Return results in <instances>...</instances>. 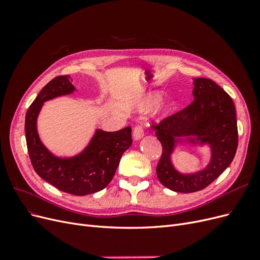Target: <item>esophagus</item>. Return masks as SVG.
I'll list each match as a JSON object with an SVG mask.
<instances>
[{
	"label": "esophagus",
	"instance_id": "1",
	"mask_svg": "<svg viewBox=\"0 0 260 260\" xmlns=\"http://www.w3.org/2000/svg\"><path fill=\"white\" fill-rule=\"evenodd\" d=\"M143 136H144V131H143L142 125H140V124L136 125L135 129H133V132H132L133 139H135V140H140V139L143 138Z\"/></svg>",
	"mask_w": 260,
	"mask_h": 260
}]
</instances>
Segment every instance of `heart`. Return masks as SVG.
<instances>
[{
  "label": "heart",
  "mask_w": 260,
  "mask_h": 260,
  "mask_svg": "<svg viewBox=\"0 0 260 260\" xmlns=\"http://www.w3.org/2000/svg\"><path fill=\"white\" fill-rule=\"evenodd\" d=\"M162 95L161 93L159 92H152V93H148L146 95H144L141 100V109H143V111H149V109H152L158 102L161 100ZM175 111V104L172 103V102H167L166 104H164L159 107L158 109V113L161 114L162 116H168L170 114H172V112Z\"/></svg>",
  "instance_id": "obj_1"
}]
</instances>
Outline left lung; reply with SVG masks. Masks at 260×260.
Returning a JSON list of instances; mask_svg holds the SVG:
<instances>
[{"label":"left lung","mask_w":260,"mask_h":260,"mask_svg":"<svg viewBox=\"0 0 260 260\" xmlns=\"http://www.w3.org/2000/svg\"><path fill=\"white\" fill-rule=\"evenodd\" d=\"M194 101L180 112L152 124L162 146L157 164V178L169 190L180 193L201 191L230 166L238 148V123L232 99L222 88L207 78H196ZM181 136L191 143H207L212 158L205 169L190 175L180 174L170 156Z\"/></svg>","instance_id":"left-lung-1"}]
</instances>
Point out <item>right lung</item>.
<instances>
[{"instance_id":"right-lung-1","label":"right lung","mask_w":260,"mask_h":260,"mask_svg":"<svg viewBox=\"0 0 260 260\" xmlns=\"http://www.w3.org/2000/svg\"><path fill=\"white\" fill-rule=\"evenodd\" d=\"M70 80L68 75L55 77L38 94L26 114V142L31 164L39 176L62 192L82 196L108 185L122 154L132 144V137L130 127L115 132L96 130L79 155L59 158L51 154L39 139L37 118L44 102L75 91Z\"/></svg>"}]
</instances>
